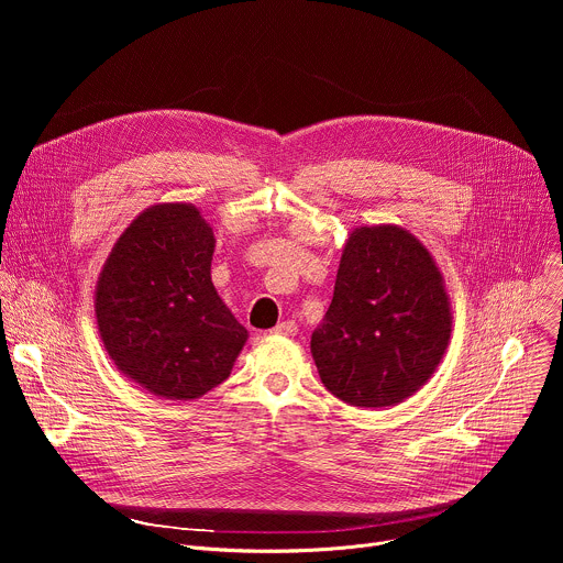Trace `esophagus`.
<instances>
[{"instance_id": "obj_1", "label": "esophagus", "mask_w": 563, "mask_h": 563, "mask_svg": "<svg viewBox=\"0 0 563 563\" xmlns=\"http://www.w3.org/2000/svg\"><path fill=\"white\" fill-rule=\"evenodd\" d=\"M298 332V325L294 323V320H283V323H278L272 334H280V336H296Z\"/></svg>"}]
</instances>
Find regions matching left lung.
<instances>
[{
  "label": "left lung",
  "mask_w": 563,
  "mask_h": 563,
  "mask_svg": "<svg viewBox=\"0 0 563 563\" xmlns=\"http://www.w3.org/2000/svg\"><path fill=\"white\" fill-rule=\"evenodd\" d=\"M450 334L445 280L421 240L398 224L352 229L309 343L323 385L356 408L404 404L430 380Z\"/></svg>",
  "instance_id": "8db88e82"
}]
</instances>
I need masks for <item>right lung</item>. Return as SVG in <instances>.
Segmentation results:
<instances>
[{"mask_svg":"<svg viewBox=\"0 0 563 563\" xmlns=\"http://www.w3.org/2000/svg\"><path fill=\"white\" fill-rule=\"evenodd\" d=\"M213 250L198 207L159 202L131 220L98 276L107 354L159 398H200L231 374L250 339L211 283Z\"/></svg>","mask_w":563,"mask_h":563,"instance_id":"obj_1","label":"right lung"}]
</instances>
